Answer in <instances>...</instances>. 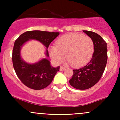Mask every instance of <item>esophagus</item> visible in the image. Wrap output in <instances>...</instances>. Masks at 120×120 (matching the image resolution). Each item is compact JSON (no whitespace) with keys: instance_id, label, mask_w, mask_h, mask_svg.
I'll use <instances>...</instances> for the list:
<instances>
[{"instance_id":"esophagus-1","label":"esophagus","mask_w":120,"mask_h":120,"mask_svg":"<svg viewBox=\"0 0 120 120\" xmlns=\"http://www.w3.org/2000/svg\"><path fill=\"white\" fill-rule=\"evenodd\" d=\"M65 70V68H64L63 67H62V66H61V67H60V71H64V70Z\"/></svg>"}]
</instances>
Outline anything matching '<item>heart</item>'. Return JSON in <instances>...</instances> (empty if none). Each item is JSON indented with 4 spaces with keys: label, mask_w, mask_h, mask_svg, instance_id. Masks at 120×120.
<instances>
[{
    "label": "heart",
    "mask_w": 120,
    "mask_h": 120,
    "mask_svg": "<svg viewBox=\"0 0 120 120\" xmlns=\"http://www.w3.org/2000/svg\"><path fill=\"white\" fill-rule=\"evenodd\" d=\"M49 51L56 63H61L66 54V64L78 67L89 61L94 51V43L89 37L70 33L59 38L55 46L49 47Z\"/></svg>",
    "instance_id": "b5f03b06"
}]
</instances>
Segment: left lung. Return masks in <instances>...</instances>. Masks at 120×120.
I'll return each instance as SVG.
<instances>
[{"instance_id":"8db88e82","label":"left lung","mask_w":120,"mask_h":120,"mask_svg":"<svg viewBox=\"0 0 120 120\" xmlns=\"http://www.w3.org/2000/svg\"><path fill=\"white\" fill-rule=\"evenodd\" d=\"M83 32L92 39L94 52L90 61L84 67L74 70L72 78L69 81L74 88L80 90L89 89L100 80L107 61V43L98 34L89 31Z\"/></svg>"}]
</instances>
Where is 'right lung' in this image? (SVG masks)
I'll list each match as a JSON object with an SVG mask.
<instances>
[{"mask_svg": "<svg viewBox=\"0 0 120 120\" xmlns=\"http://www.w3.org/2000/svg\"><path fill=\"white\" fill-rule=\"evenodd\" d=\"M59 34V32L47 31H26L21 34L14 42L12 54L13 67L19 79L28 88L35 90L45 88L51 83L56 74L60 70V67H52L47 59H42L34 64L24 61L20 54L23 45L29 40L39 41L46 48V56L49 57L48 47Z\"/></svg>", "mask_w": 120, "mask_h": 120, "instance_id": "add662e5", "label": "right lung"}]
</instances>
